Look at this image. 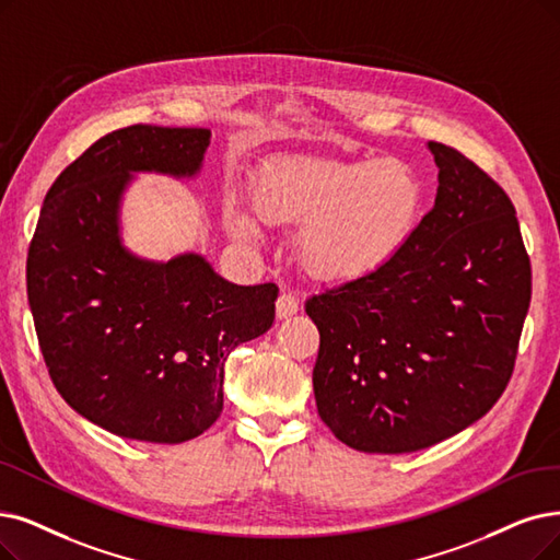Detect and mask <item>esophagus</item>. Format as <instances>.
I'll list each match as a JSON object with an SVG mask.
<instances>
[{
  "label": "esophagus",
  "instance_id": "1",
  "mask_svg": "<svg viewBox=\"0 0 560 560\" xmlns=\"http://www.w3.org/2000/svg\"><path fill=\"white\" fill-rule=\"evenodd\" d=\"M299 307H301V303H299V299L292 292H280V296L276 301V312H278L280 319L296 315Z\"/></svg>",
  "mask_w": 560,
  "mask_h": 560
}]
</instances>
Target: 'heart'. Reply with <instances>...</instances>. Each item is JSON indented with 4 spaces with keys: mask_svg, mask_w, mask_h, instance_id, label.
Segmentation results:
<instances>
[{
    "mask_svg": "<svg viewBox=\"0 0 560 560\" xmlns=\"http://www.w3.org/2000/svg\"><path fill=\"white\" fill-rule=\"evenodd\" d=\"M255 209L273 225L307 220L299 253L312 273L351 278L390 261L418 230L424 190L401 161L289 159L268 167L253 192ZM236 234H257L243 209L230 211Z\"/></svg>",
    "mask_w": 560,
    "mask_h": 560,
    "instance_id": "1",
    "label": "heart"
}]
</instances>
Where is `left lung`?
Returning a JSON list of instances; mask_svg holds the SVG:
<instances>
[{
	"instance_id": "left-lung-1",
	"label": "left lung",
	"mask_w": 560,
	"mask_h": 560,
	"mask_svg": "<svg viewBox=\"0 0 560 560\" xmlns=\"http://www.w3.org/2000/svg\"><path fill=\"white\" fill-rule=\"evenodd\" d=\"M434 209L376 271L305 303L319 330L312 386L328 430L361 453H413L462 432L503 395L530 259L505 190L430 142Z\"/></svg>"
}]
</instances>
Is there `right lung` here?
Here are the masks:
<instances>
[{"label":"right lung","mask_w":560,"mask_h":560,"mask_svg":"<svg viewBox=\"0 0 560 560\" xmlns=\"http://www.w3.org/2000/svg\"><path fill=\"white\" fill-rule=\"evenodd\" d=\"M209 128L128 126L50 186L27 253L38 347L59 395L98 428L184 443L222 411L228 355L271 328L278 287H238L197 255L151 264L117 234L128 172H197Z\"/></svg>","instance_id":"obj_1"}]
</instances>
